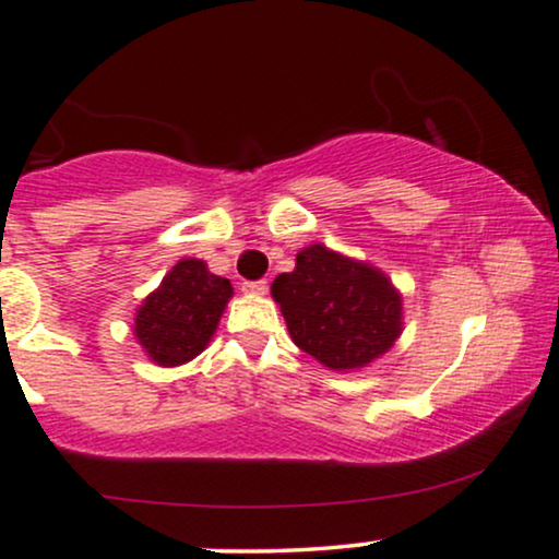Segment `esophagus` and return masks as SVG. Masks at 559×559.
I'll use <instances>...</instances> for the list:
<instances>
[{"instance_id": "esophagus-1", "label": "esophagus", "mask_w": 559, "mask_h": 559, "mask_svg": "<svg viewBox=\"0 0 559 559\" xmlns=\"http://www.w3.org/2000/svg\"><path fill=\"white\" fill-rule=\"evenodd\" d=\"M241 288L247 294H258L260 297V294H267V281H247Z\"/></svg>"}]
</instances>
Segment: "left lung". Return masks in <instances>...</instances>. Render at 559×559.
<instances>
[{"mask_svg":"<svg viewBox=\"0 0 559 559\" xmlns=\"http://www.w3.org/2000/svg\"><path fill=\"white\" fill-rule=\"evenodd\" d=\"M292 342L336 373L368 368L402 336V294L381 267L310 243L271 286Z\"/></svg>","mask_w":559,"mask_h":559,"instance_id":"8db88e82","label":"left lung"}]
</instances>
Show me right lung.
Wrapping results in <instances>:
<instances>
[{
	"label": "right lung",
	"mask_w": 559,
	"mask_h": 559,
	"mask_svg": "<svg viewBox=\"0 0 559 559\" xmlns=\"http://www.w3.org/2000/svg\"><path fill=\"white\" fill-rule=\"evenodd\" d=\"M230 297V281L210 273L207 262L178 260L136 307L133 336L152 362L176 368L207 349Z\"/></svg>",
	"instance_id": "right-lung-1"
}]
</instances>
